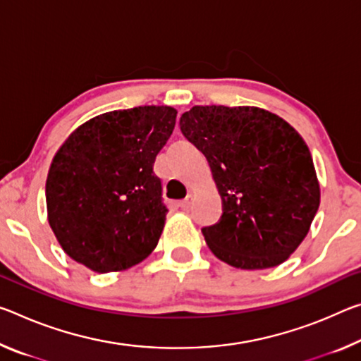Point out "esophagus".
Instances as JSON below:
<instances>
[{"label":"esophagus","instance_id":"esophagus-1","mask_svg":"<svg viewBox=\"0 0 361 361\" xmlns=\"http://www.w3.org/2000/svg\"><path fill=\"white\" fill-rule=\"evenodd\" d=\"M192 202H194V196H192V194H188V196L183 199V201H180V207L188 210L192 205Z\"/></svg>","mask_w":361,"mask_h":361}]
</instances>
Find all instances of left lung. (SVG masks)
<instances>
[{
	"mask_svg": "<svg viewBox=\"0 0 361 361\" xmlns=\"http://www.w3.org/2000/svg\"><path fill=\"white\" fill-rule=\"evenodd\" d=\"M180 128L207 159L221 197L219 223L202 228L216 259L241 270L288 260L319 207L304 138L284 118L254 106H194Z\"/></svg>",
	"mask_w": 361,
	"mask_h": 361,
	"instance_id": "left-lung-1",
	"label": "left lung"
}]
</instances>
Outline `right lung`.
Segmentation results:
<instances>
[{
	"instance_id": "1",
	"label": "right lung",
	"mask_w": 361,
	"mask_h": 361,
	"mask_svg": "<svg viewBox=\"0 0 361 361\" xmlns=\"http://www.w3.org/2000/svg\"><path fill=\"white\" fill-rule=\"evenodd\" d=\"M176 122L170 106H140L90 118L53 157L48 221L64 252L91 271H122L159 243L167 207L152 171Z\"/></svg>"
}]
</instances>
